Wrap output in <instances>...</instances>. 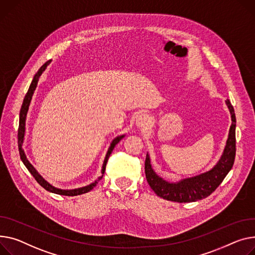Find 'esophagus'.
<instances>
[{
  "label": "esophagus",
  "mask_w": 255,
  "mask_h": 255,
  "mask_svg": "<svg viewBox=\"0 0 255 255\" xmlns=\"http://www.w3.org/2000/svg\"><path fill=\"white\" fill-rule=\"evenodd\" d=\"M149 123V118L148 116H146L145 114H140L137 118H136V125L138 127H144Z\"/></svg>",
  "instance_id": "1"
}]
</instances>
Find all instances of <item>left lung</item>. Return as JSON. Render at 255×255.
Wrapping results in <instances>:
<instances>
[{"label": "left lung", "mask_w": 255, "mask_h": 255, "mask_svg": "<svg viewBox=\"0 0 255 255\" xmlns=\"http://www.w3.org/2000/svg\"><path fill=\"white\" fill-rule=\"evenodd\" d=\"M232 115V126L224 154L210 171L201 175L183 179L177 183H170L159 177L151 169L149 158L146 155L144 171L146 180L157 196L172 202L189 203L202 200L211 195L223 182L232 169L236 157V116L230 103L226 101Z\"/></svg>", "instance_id": "obj_1"}]
</instances>
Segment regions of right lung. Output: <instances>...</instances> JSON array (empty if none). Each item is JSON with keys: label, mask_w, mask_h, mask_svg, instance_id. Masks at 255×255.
<instances>
[{"label": "right lung", "mask_w": 255, "mask_h": 255, "mask_svg": "<svg viewBox=\"0 0 255 255\" xmlns=\"http://www.w3.org/2000/svg\"><path fill=\"white\" fill-rule=\"evenodd\" d=\"M51 60H48L46 61L40 69L39 71L37 72V74L35 75V77H33L31 83H30V86L24 96V99H23V103H22V106H21V109H20V114H19V127H18V134H17V136H18V149H19V155H20V159L22 160L23 164L25 165V167L27 168V170L30 172V174L35 177V179L38 181V183L43 186V188L48 191V192H51V193H54V194H57V195H63V196H77V195H82V194H85L87 192H90L94 186L96 185V183L103 178L104 176V173H105V170H106V166H107V163H108V160H109V157L111 156L112 151L114 149V147L116 146L117 143H119V141H120L124 136L122 135V136H118L117 138H115L113 140V142L111 143V146L108 150V154L106 156V159H105V162H104V165H103V170H101V173H103V175H101L97 181L87 185V186H84V188H80V189H77V190H71V191H65V190H59V189H56L54 188V186H52L51 184H49L47 181H45L41 176L40 174L35 170V168H33L30 163L27 161L25 155H24V151L22 149V141H23V136H24V130H25V118H26V114H27V110H28V106H29V103H30V99H31V96H32V93L33 91H35L36 87H37V84H38V81H39V78L40 76L42 75V73L45 71L46 66L50 63Z\"/></svg>", "instance_id": "right-lung-1"}]
</instances>
